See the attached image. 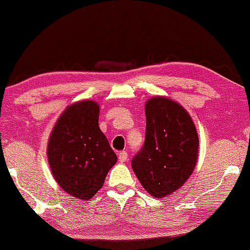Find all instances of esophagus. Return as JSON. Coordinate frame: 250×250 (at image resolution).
<instances>
[{
  "label": "esophagus",
  "instance_id": "esophagus-1",
  "mask_svg": "<svg viewBox=\"0 0 250 250\" xmlns=\"http://www.w3.org/2000/svg\"><path fill=\"white\" fill-rule=\"evenodd\" d=\"M128 160V153L127 151H121L119 154V161L120 162H125Z\"/></svg>",
  "mask_w": 250,
  "mask_h": 250
}]
</instances>
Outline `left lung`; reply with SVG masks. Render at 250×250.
Instances as JSON below:
<instances>
[{
  "instance_id": "8db88e82",
  "label": "left lung",
  "mask_w": 250,
  "mask_h": 250,
  "mask_svg": "<svg viewBox=\"0 0 250 250\" xmlns=\"http://www.w3.org/2000/svg\"><path fill=\"white\" fill-rule=\"evenodd\" d=\"M145 145L131 160L143 188L155 197L179 189L197 162L199 136L188 111L163 96L146 102Z\"/></svg>"
}]
</instances>
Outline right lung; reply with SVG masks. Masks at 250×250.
Wrapping results in <instances>:
<instances>
[{
	"mask_svg": "<svg viewBox=\"0 0 250 250\" xmlns=\"http://www.w3.org/2000/svg\"><path fill=\"white\" fill-rule=\"evenodd\" d=\"M100 105L94 101L70 104L59 117L48 141V162L65 193L89 200L104 183L117 161L99 127Z\"/></svg>",
	"mask_w": 250,
	"mask_h": 250,
	"instance_id": "right-lung-1",
	"label": "right lung"
}]
</instances>
